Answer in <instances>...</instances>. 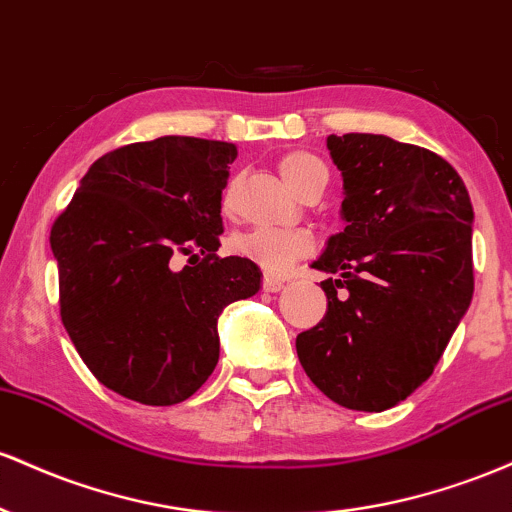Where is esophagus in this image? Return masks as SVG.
I'll return each instance as SVG.
<instances>
[{
	"mask_svg": "<svg viewBox=\"0 0 512 512\" xmlns=\"http://www.w3.org/2000/svg\"><path fill=\"white\" fill-rule=\"evenodd\" d=\"M283 285H285V278H280V275H271V273L263 275V290L266 292H278Z\"/></svg>",
	"mask_w": 512,
	"mask_h": 512,
	"instance_id": "1",
	"label": "esophagus"
}]
</instances>
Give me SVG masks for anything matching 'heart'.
<instances>
[{"label":"heart","instance_id":"heart-1","mask_svg":"<svg viewBox=\"0 0 512 512\" xmlns=\"http://www.w3.org/2000/svg\"><path fill=\"white\" fill-rule=\"evenodd\" d=\"M278 171L283 181L297 195H302L312 186H326L329 171L319 157L309 152H290L278 162ZM229 203V191L225 195ZM232 251L246 261L256 263L268 273H285L297 258L312 254L314 234L309 229H273L256 227L249 232L237 234L232 239Z\"/></svg>","mask_w":512,"mask_h":512}]
</instances>
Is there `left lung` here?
Returning a JSON list of instances; mask_svg holds the SVG:
<instances>
[{"instance_id": "left-lung-1", "label": "left lung", "mask_w": 512, "mask_h": 512, "mask_svg": "<svg viewBox=\"0 0 512 512\" xmlns=\"http://www.w3.org/2000/svg\"><path fill=\"white\" fill-rule=\"evenodd\" d=\"M346 229L312 268L329 309L297 336L307 377L336 404L387 411L433 375L474 295L467 186L430 149L387 135L326 140Z\"/></svg>"}]
</instances>
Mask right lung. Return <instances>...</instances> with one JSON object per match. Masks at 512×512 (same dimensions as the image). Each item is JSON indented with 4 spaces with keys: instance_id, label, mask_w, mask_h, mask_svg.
I'll list each match as a JSON object with an SVG mask.
<instances>
[{
    "instance_id": "right-lung-1",
    "label": "right lung",
    "mask_w": 512,
    "mask_h": 512,
    "mask_svg": "<svg viewBox=\"0 0 512 512\" xmlns=\"http://www.w3.org/2000/svg\"><path fill=\"white\" fill-rule=\"evenodd\" d=\"M234 159L232 142L181 135L113 149L50 229L62 324L125 399L171 406L198 392L220 358L222 309L261 290L256 263L215 254ZM176 253L192 256L181 272Z\"/></svg>"
}]
</instances>
